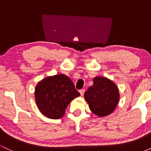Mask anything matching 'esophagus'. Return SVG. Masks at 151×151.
<instances>
[{
    "mask_svg": "<svg viewBox=\"0 0 151 151\" xmlns=\"http://www.w3.org/2000/svg\"><path fill=\"white\" fill-rule=\"evenodd\" d=\"M79 93H80L81 96H83V95H84V89H80V90H79Z\"/></svg>",
    "mask_w": 151,
    "mask_h": 151,
    "instance_id": "esophagus-1",
    "label": "esophagus"
}]
</instances>
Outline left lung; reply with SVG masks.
Masks as SVG:
<instances>
[{
    "label": "left lung",
    "mask_w": 151,
    "mask_h": 151,
    "mask_svg": "<svg viewBox=\"0 0 151 151\" xmlns=\"http://www.w3.org/2000/svg\"><path fill=\"white\" fill-rule=\"evenodd\" d=\"M93 84L84 92V99L90 110L99 117L112 114L120 99L118 86L111 79L104 77H96Z\"/></svg>",
    "instance_id": "left-lung-1"
}]
</instances>
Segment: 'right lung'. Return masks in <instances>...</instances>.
Returning a JSON list of instances; mask_svg holds the SVG:
<instances>
[{"label":"right lung","mask_w":151,"mask_h":151,"mask_svg":"<svg viewBox=\"0 0 151 151\" xmlns=\"http://www.w3.org/2000/svg\"><path fill=\"white\" fill-rule=\"evenodd\" d=\"M79 96L72 81L63 74L45 78L37 83L35 89L38 109L52 119L63 116L69 104Z\"/></svg>","instance_id":"1"}]
</instances>
